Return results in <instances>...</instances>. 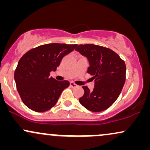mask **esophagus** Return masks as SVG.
<instances>
[{
    "label": "esophagus",
    "mask_w": 150,
    "mask_h": 150,
    "mask_svg": "<svg viewBox=\"0 0 150 150\" xmlns=\"http://www.w3.org/2000/svg\"><path fill=\"white\" fill-rule=\"evenodd\" d=\"M70 87H73V88H75V87H77V85H76V84H75L74 82H72L70 83Z\"/></svg>",
    "instance_id": "obj_1"
}]
</instances>
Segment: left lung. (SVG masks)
<instances>
[{
    "instance_id": "obj_1",
    "label": "left lung",
    "mask_w": 150,
    "mask_h": 150,
    "mask_svg": "<svg viewBox=\"0 0 150 150\" xmlns=\"http://www.w3.org/2000/svg\"><path fill=\"white\" fill-rule=\"evenodd\" d=\"M75 50L88 59L87 73L94 76L93 90L83 86L85 93L79 101L93 112L107 109L119 97L125 84V62L112 50L103 46L81 44Z\"/></svg>"
}]
</instances>
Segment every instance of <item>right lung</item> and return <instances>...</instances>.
I'll return each mask as SVG.
<instances>
[{"label": "right lung", "instance_id": "obj_1", "mask_svg": "<svg viewBox=\"0 0 150 150\" xmlns=\"http://www.w3.org/2000/svg\"><path fill=\"white\" fill-rule=\"evenodd\" d=\"M76 46L57 43L44 44L30 50L20 58L15 71V81L22 101L29 108L44 112L57 103L70 82L50 77V73L56 71L63 58Z\"/></svg>", "mask_w": 150, "mask_h": 150}]
</instances>
